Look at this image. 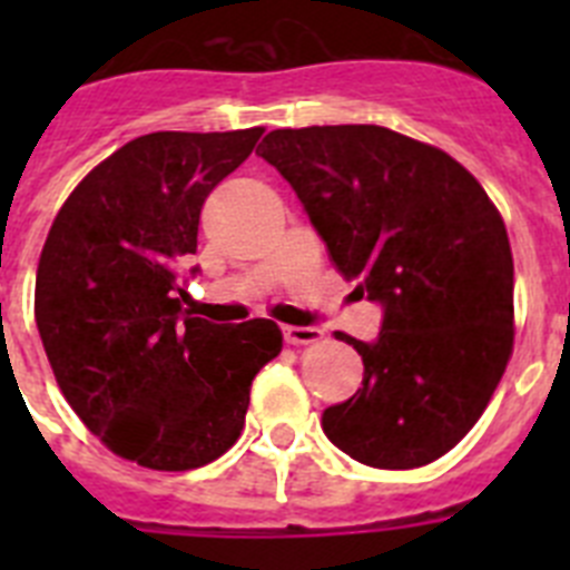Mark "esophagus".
Segmentation results:
<instances>
[{"instance_id":"1","label":"esophagus","mask_w":570,"mask_h":570,"mask_svg":"<svg viewBox=\"0 0 570 570\" xmlns=\"http://www.w3.org/2000/svg\"><path fill=\"white\" fill-rule=\"evenodd\" d=\"M282 336H285V342H291V345H308V342L322 340V331L311 328V325H285V328H282Z\"/></svg>"}]
</instances>
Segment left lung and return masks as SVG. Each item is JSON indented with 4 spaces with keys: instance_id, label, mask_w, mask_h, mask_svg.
<instances>
[{
    "instance_id": "8db88e82",
    "label": "left lung",
    "mask_w": 570,
    "mask_h": 570,
    "mask_svg": "<svg viewBox=\"0 0 570 570\" xmlns=\"http://www.w3.org/2000/svg\"><path fill=\"white\" fill-rule=\"evenodd\" d=\"M274 165L336 271L382 305L365 374L322 431L356 462L440 460L480 420L513 351V256L500 210L456 159L380 125L271 130Z\"/></svg>"
}]
</instances>
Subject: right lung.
Here are the masks:
<instances>
[{
    "label": "right lung",
    "mask_w": 570,
    "mask_h": 570,
    "mask_svg": "<svg viewBox=\"0 0 570 570\" xmlns=\"http://www.w3.org/2000/svg\"><path fill=\"white\" fill-rule=\"evenodd\" d=\"M259 136L156 130L122 145L65 199L39 256L33 314L65 400L114 454L154 471L223 456L250 382L282 351L271 320L190 316L179 282L205 199Z\"/></svg>",
    "instance_id": "1"
}]
</instances>
